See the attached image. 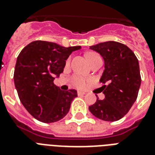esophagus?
<instances>
[{
  "label": "esophagus",
  "instance_id": "esophagus-1",
  "mask_svg": "<svg viewBox=\"0 0 155 155\" xmlns=\"http://www.w3.org/2000/svg\"><path fill=\"white\" fill-rule=\"evenodd\" d=\"M87 93L84 92V91H78V95H86Z\"/></svg>",
  "mask_w": 155,
  "mask_h": 155
}]
</instances>
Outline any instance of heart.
<instances>
[{"label": "heart", "mask_w": 155, "mask_h": 155, "mask_svg": "<svg viewBox=\"0 0 155 155\" xmlns=\"http://www.w3.org/2000/svg\"><path fill=\"white\" fill-rule=\"evenodd\" d=\"M95 56H98V54H96V53H93V52L88 53V54H87V60H88V62H89L92 58H94V57ZM72 82H73V84L74 85V86H76L77 87L82 88V87H86L87 81L82 76H74L73 78V79H72Z\"/></svg>", "instance_id": "b5f03b06"}]
</instances>
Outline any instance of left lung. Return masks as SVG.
Returning <instances> with one entry per match:
<instances>
[{"instance_id": "left-lung-1", "label": "left lung", "mask_w": 155, "mask_h": 155, "mask_svg": "<svg viewBox=\"0 0 155 155\" xmlns=\"http://www.w3.org/2000/svg\"><path fill=\"white\" fill-rule=\"evenodd\" d=\"M90 49L104 59V70L100 82L108 85L102 87L104 100L96 95V102L89 110L101 120H119L137 101L141 82L138 60L131 49L117 41L99 43Z\"/></svg>"}]
</instances>
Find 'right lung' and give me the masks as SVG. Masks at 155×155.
Here are the masks:
<instances>
[{
	"label": "right lung",
	"instance_id": "1",
	"mask_svg": "<svg viewBox=\"0 0 155 155\" xmlns=\"http://www.w3.org/2000/svg\"><path fill=\"white\" fill-rule=\"evenodd\" d=\"M81 48L35 41L21 51L14 73L15 86L22 104L36 119L54 123L68 113L78 92L61 91L54 80L63 73L72 52Z\"/></svg>",
	"mask_w": 155,
	"mask_h": 155
}]
</instances>
